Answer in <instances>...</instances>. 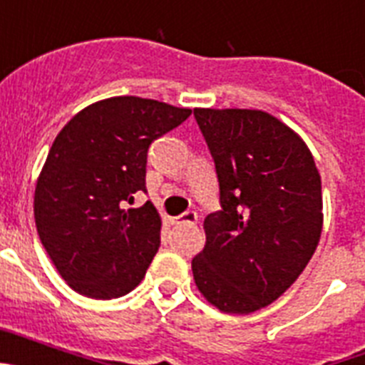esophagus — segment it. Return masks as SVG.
Returning a JSON list of instances; mask_svg holds the SVG:
<instances>
[{"label":"esophagus","instance_id":"1","mask_svg":"<svg viewBox=\"0 0 365 365\" xmlns=\"http://www.w3.org/2000/svg\"><path fill=\"white\" fill-rule=\"evenodd\" d=\"M173 222H175V225H195V222H197V212L186 210L185 214L177 215Z\"/></svg>","mask_w":365,"mask_h":365}]
</instances>
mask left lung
<instances>
[{"instance_id":"8db88e82","label":"left lung","mask_w":365,"mask_h":365,"mask_svg":"<svg viewBox=\"0 0 365 365\" xmlns=\"http://www.w3.org/2000/svg\"><path fill=\"white\" fill-rule=\"evenodd\" d=\"M219 180L192 259L195 285L222 312L265 307L298 279L322 234V179L294 131L257 109H193Z\"/></svg>"}]
</instances>
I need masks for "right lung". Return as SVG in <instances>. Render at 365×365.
Listing matches in <instances>:
<instances>
[{
    "mask_svg": "<svg viewBox=\"0 0 365 365\" xmlns=\"http://www.w3.org/2000/svg\"><path fill=\"white\" fill-rule=\"evenodd\" d=\"M192 115L159 100L113 96L74 115L54 138L34 192L38 235L78 294L131 292L160 245V215L146 193L148 148Z\"/></svg>",
    "mask_w": 365,
    "mask_h": 365,
    "instance_id": "obj_1",
    "label": "right lung"
}]
</instances>
